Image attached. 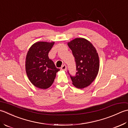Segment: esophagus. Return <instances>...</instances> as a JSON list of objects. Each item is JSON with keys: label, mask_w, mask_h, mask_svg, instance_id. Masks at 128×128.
<instances>
[{"label": "esophagus", "mask_w": 128, "mask_h": 128, "mask_svg": "<svg viewBox=\"0 0 128 128\" xmlns=\"http://www.w3.org/2000/svg\"><path fill=\"white\" fill-rule=\"evenodd\" d=\"M61 69L62 70H64V71H66V70H67V66L66 64H64L63 66H62L61 68Z\"/></svg>", "instance_id": "esophagus-1"}]
</instances>
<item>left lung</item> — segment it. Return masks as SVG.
Returning a JSON list of instances; mask_svg holds the SVG:
<instances>
[{
  "instance_id": "obj_1",
  "label": "left lung",
  "mask_w": 128,
  "mask_h": 128,
  "mask_svg": "<svg viewBox=\"0 0 128 128\" xmlns=\"http://www.w3.org/2000/svg\"><path fill=\"white\" fill-rule=\"evenodd\" d=\"M72 50L76 65L75 76L70 74L72 84L82 89L88 87L97 77L100 68L98 54L94 47L84 38H76L68 43Z\"/></svg>"
}]
</instances>
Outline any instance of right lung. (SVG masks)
<instances>
[{
	"label": "right lung",
	"instance_id": "1",
	"mask_svg": "<svg viewBox=\"0 0 128 128\" xmlns=\"http://www.w3.org/2000/svg\"><path fill=\"white\" fill-rule=\"evenodd\" d=\"M54 42H37L31 46L26 57L25 70L31 83L45 90L52 84L56 73L60 71L48 54Z\"/></svg>",
	"mask_w": 128,
	"mask_h": 128
}]
</instances>
